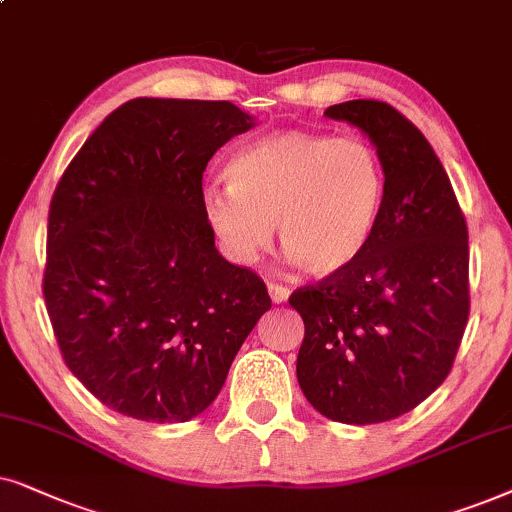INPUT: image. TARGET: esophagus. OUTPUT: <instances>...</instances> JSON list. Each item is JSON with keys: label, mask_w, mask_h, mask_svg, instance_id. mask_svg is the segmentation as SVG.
I'll list each match as a JSON object with an SVG mask.
<instances>
[{"label": "esophagus", "mask_w": 512, "mask_h": 512, "mask_svg": "<svg viewBox=\"0 0 512 512\" xmlns=\"http://www.w3.org/2000/svg\"><path fill=\"white\" fill-rule=\"evenodd\" d=\"M269 295L274 299V304H283L290 299V288H285V285H278V283H269Z\"/></svg>", "instance_id": "34e87169"}]
</instances>
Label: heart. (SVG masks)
Segmentation results:
<instances>
[{"label":"heart","instance_id":"heart-1","mask_svg":"<svg viewBox=\"0 0 512 512\" xmlns=\"http://www.w3.org/2000/svg\"><path fill=\"white\" fill-rule=\"evenodd\" d=\"M229 185L203 187L201 208L224 255L252 264L278 238L306 274H344L370 245L386 194L377 149L363 138L278 131L227 163Z\"/></svg>","mask_w":512,"mask_h":512}]
</instances>
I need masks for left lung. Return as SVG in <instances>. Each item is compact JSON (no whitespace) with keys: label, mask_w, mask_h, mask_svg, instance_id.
<instances>
[{"label":"left lung","mask_w":512,"mask_h":512,"mask_svg":"<svg viewBox=\"0 0 512 512\" xmlns=\"http://www.w3.org/2000/svg\"><path fill=\"white\" fill-rule=\"evenodd\" d=\"M325 117L370 138L386 194L365 255L290 297L304 320L297 381L323 417L381 424L424 403L452 370L470 306L468 229L440 159L398 109L349 100Z\"/></svg>","instance_id":"8db88e82"}]
</instances>
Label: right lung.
<instances>
[{"instance_id":"1","label":"right lung","mask_w":512,"mask_h":512,"mask_svg":"<svg viewBox=\"0 0 512 512\" xmlns=\"http://www.w3.org/2000/svg\"><path fill=\"white\" fill-rule=\"evenodd\" d=\"M252 126L227 100L135 98L60 177L46 311L67 367L109 410L199 417L271 309L262 278L217 252L201 208L208 161Z\"/></svg>"}]
</instances>
